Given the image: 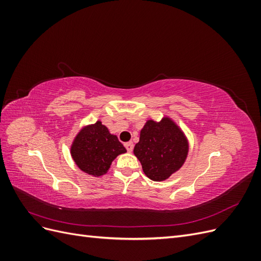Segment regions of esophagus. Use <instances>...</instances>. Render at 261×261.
Segmentation results:
<instances>
[{
	"instance_id": "34e87169",
	"label": "esophagus",
	"mask_w": 261,
	"mask_h": 261,
	"mask_svg": "<svg viewBox=\"0 0 261 261\" xmlns=\"http://www.w3.org/2000/svg\"><path fill=\"white\" fill-rule=\"evenodd\" d=\"M125 148L127 149L128 152H132L133 149H134V144L132 143V141H129V143H126V144H125Z\"/></svg>"
}]
</instances>
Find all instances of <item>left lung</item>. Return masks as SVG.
Segmentation results:
<instances>
[{
	"label": "left lung",
	"mask_w": 261,
	"mask_h": 261,
	"mask_svg": "<svg viewBox=\"0 0 261 261\" xmlns=\"http://www.w3.org/2000/svg\"><path fill=\"white\" fill-rule=\"evenodd\" d=\"M188 150L184 132L171 117L163 116L159 122L148 120L145 123L134 154L150 179L161 181L183 167Z\"/></svg>",
	"instance_id": "obj_1"
}]
</instances>
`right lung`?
I'll return each instance as SVG.
<instances>
[{"label":"right lung","mask_w":261,"mask_h":261,"mask_svg":"<svg viewBox=\"0 0 261 261\" xmlns=\"http://www.w3.org/2000/svg\"><path fill=\"white\" fill-rule=\"evenodd\" d=\"M125 152L117 136L101 121L82 127L70 145V155L77 167L94 177L105 175L115 158Z\"/></svg>","instance_id":"right-lung-1"}]
</instances>
